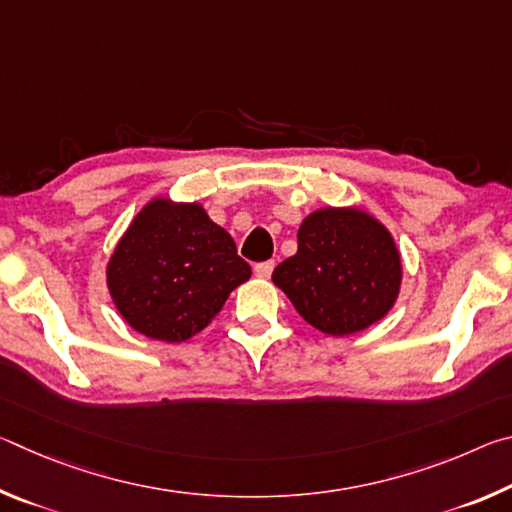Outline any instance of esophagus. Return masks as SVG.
Masks as SVG:
<instances>
[{
  "label": "esophagus",
  "mask_w": 512,
  "mask_h": 512,
  "mask_svg": "<svg viewBox=\"0 0 512 512\" xmlns=\"http://www.w3.org/2000/svg\"><path fill=\"white\" fill-rule=\"evenodd\" d=\"M273 268H275V262H259V264H255V275L257 277H271V273H273Z\"/></svg>",
  "instance_id": "esophagus-1"
}]
</instances>
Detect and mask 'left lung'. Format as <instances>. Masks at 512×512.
Segmentation results:
<instances>
[{
  "label": "left lung",
  "mask_w": 512,
  "mask_h": 512,
  "mask_svg": "<svg viewBox=\"0 0 512 512\" xmlns=\"http://www.w3.org/2000/svg\"><path fill=\"white\" fill-rule=\"evenodd\" d=\"M298 314L329 336H348L388 314L402 262L384 225L352 207H325L298 230V253L273 271Z\"/></svg>",
  "instance_id": "left-lung-1"
}]
</instances>
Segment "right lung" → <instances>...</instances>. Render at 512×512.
Masks as SVG:
<instances>
[{"label": "right lung", "instance_id": "add662e5", "mask_svg": "<svg viewBox=\"0 0 512 512\" xmlns=\"http://www.w3.org/2000/svg\"><path fill=\"white\" fill-rule=\"evenodd\" d=\"M250 277L237 246L198 203L155 198L135 216L108 264L119 314L155 341L180 343L212 323Z\"/></svg>", "mask_w": 512, "mask_h": 512}]
</instances>
